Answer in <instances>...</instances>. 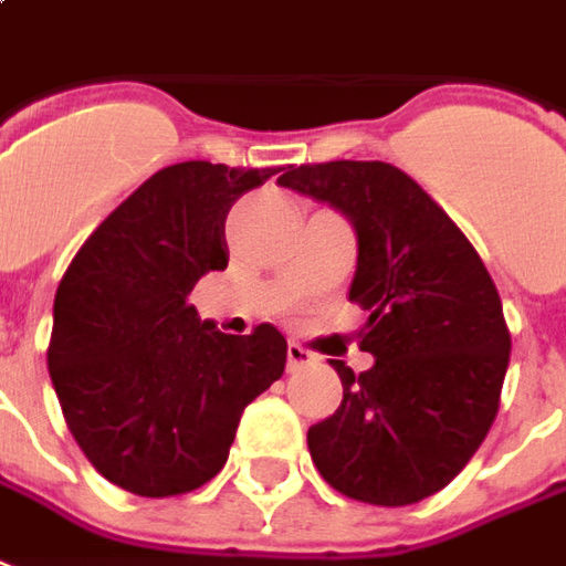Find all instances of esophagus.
I'll list each match as a JSON object with an SVG mask.
<instances>
[{
	"label": "esophagus",
	"instance_id": "1",
	"mask_svg": "<svg viewBox=\"0 0 566 566\" xmlns=\"http://www.w3.org/2000/svg\"><path fill=\"white\" fill-rule=\"evenodd\" d=\"M311 359H314V354H311V350H304L302 344H295V340H290V347H286V363H290V371L307 366Z\"/></svg>",
	"mask_w": 566,
	"mask_h": 566
}]
</instances>
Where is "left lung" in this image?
Instances as JSON below:
<instances>
[{
  "instance_id": "left-lung-1",
  "label": "left lung",
  "mask_w": 566,
  "mask_h": 566,
  "mask_svg": "<svg viewBox=\"0 0 566 566\" xmlns=\"http://www.w3.org/2000/svg\"><path fill=\"white\" fill-rule=\"evenodd\" d=\"M280 186L335 207L356 231L350 302L368 311L359 347L340 359L344 399L307 430L319 475L371 506H408L442 491L479 451L509 368L503 302L451 216L384 161L290 167Z\"/></svg>"
}]
</instances>
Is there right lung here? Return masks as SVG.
Returning <instances> with one entry per match:
<instances>
[{
    "label": "right lung",
    "mask_w": 566,
    "mask_h": 566,
    "mask_svg": "<svg viewBox=\"0 0 566 566\" xmlns=\"http://www.w3.org/2000/svg\"><path fill=\"white\" fill-rule=\"evenodd\" d=\"M276 170L164 167L84 240L54 295L48 371L103 479L136 496L198 491L226 467L243 408L286 368L271 323L226 335L188 295L226 271V219Z\"/></svg>",
    "instance_id": "1"
}]
</instances>
